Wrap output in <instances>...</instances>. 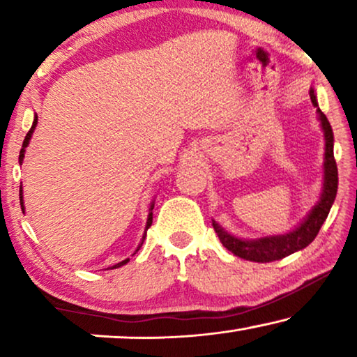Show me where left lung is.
<instances>
[{
  "mask_svg": "<svg viewBox=\"0 0 357 357\" xmlns=\"http://www.w3.org/2000/svg\"><path fill=\"white\" fill-rule=\"evenodd\" d=\"M310 100L314 107H317V114L325 135V162H324V190H321L320 202L315 204L314 209L309 213L304 221H302L296 229L291 232L282 234V236H270L261 238H238L232 234L219 226L216 221H213V227L216 231L219 241L229 252L234 255L243 258L248 261L257 263H268L281 260L291 253L305 248L319 234L321 224L325 222L328 216L331 204L336 198L338 192V167H336V160L333 155V130H331L330 121L326 119L324 112L319 109V102L314 94V89H310Z\"/></svg>",
  "mask_w": 357,
  "mask_h": 357,
  "instance_id": "obj_1",
  "label": "left lung"
}]
</instances>
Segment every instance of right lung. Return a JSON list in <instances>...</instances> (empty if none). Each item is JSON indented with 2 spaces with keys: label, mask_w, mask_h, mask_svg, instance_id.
I'll use <instances>...</instances> for the list:
<instances>
[{
  "label": "right lung",
  "mask_w": 357,
  "mask_h": 357,
  "mask_svg": "<svg viewBox=\"0 0 357 357\" xmlns=\"http://www.w3.org/2000/svg\"><path fill=\"white\" fill-rule=\"evenodd\" d=\"M36 126H37V115L33 116V123H32V126H31V130H29V133L26 135V139H24V143H22L21 154H19V162H21V164H22V160H24V153H26V148H27L29 141H31V138H32V133H33V130H36ZM19 198H21V208L24 209V199H22V185H21V190H19ZM153 209H154V203H151L149 214H148V222H146V229H144L143 238H141V243H139V245H138V248H136V252L139 250L141 245H143V242H144V238H146V232H148V229L151 227V224H153ZM128 261H130V258H126V260L120 261V263H116V265H114V266H110V270H114V268H120V266H123V265H126V263H128Z\"/></svg>",
  "instance_id": "obj_1"
}]
</instances>
